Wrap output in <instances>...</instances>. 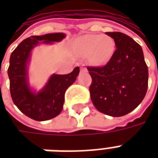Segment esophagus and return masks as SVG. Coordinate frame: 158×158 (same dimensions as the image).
<instances>
[{
	"instance_id": "obj_1",
	"label": "esophagus",
	"mask_w": 158,
	"mask_h": 158,
	"mask_svg": "<svg viewBox=\"0 0 158 158\" xmlns=\"http://www.w3.org/2000/svg\"><path fill=\"white\" fill-rule=\"evenodd\" d=\"M80 70H81L82 72H87V69L85 68V67H81V68H80Z\"/></svg>"
}]
</instances>
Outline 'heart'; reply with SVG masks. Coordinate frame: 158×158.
Wrapping results in <instances>:
<instances>
[{"label":"heart","instance_id":"heart-1","mask_svg":"<svg viewBox=\"0 0 158 158\" xmlns=\"http://www.w3.org/2000/svg\"><path fill=\"white\" fill-rule=\"evenodd\" d=\"M79 47L82 55H89V61L93 64L103 65L112 58L115 52V42L110 36L89 35L79 40Z\"/></svg>","mask_w":158,"mask_h":158}]
</instances>
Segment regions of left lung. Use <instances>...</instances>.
<instances>
[{
    "mask_svg": "<svg viewBox=\"0 0 158 158\" xmlns=\"http://www.w3.org/2000/svg\"><path fill=\"white\" fill-rule=\"evenodd\" d=\"M116 50L103 67H87L92 78L90 98L101 113L121 117L142 102L148 87V69L141 46L125 34L106 32Z\"/></svg>",
    "mask_w": 158,
    "mask_h": 158,
    "instance_id": "left-lung-1",
    "label": "left lung"
}]
</instances>
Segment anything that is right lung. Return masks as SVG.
<instances>
[{
    "instance_id": "right-lung-1",
    "label": "right lung",
    "mask_w": 158,
    "mask_h": 158,
    "mask_svg": "<svg viewBox=\"0 0 158 158\" xmlns=\"http://www.w3.org/2000/svg\"><path fill=\"white\" fill-rule=\"evenodd\" d=\"M65 37L63 33L31 36L23 40L10 56L7 73L12 101L23 114L36 121L49 120L60 114L66 90L75 82L79 68L76 67L69 74H52L37 92L30 87L29 82L28 65L31 52L40 44H53Z\"/></svg>"
}]
</instances>
